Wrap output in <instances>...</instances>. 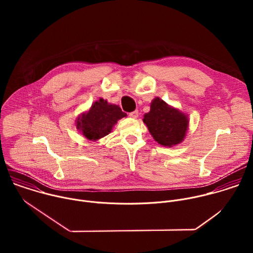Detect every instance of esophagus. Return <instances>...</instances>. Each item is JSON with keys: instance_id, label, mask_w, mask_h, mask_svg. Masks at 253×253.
Wrapping results in <instances>:
<instances>
[{"instance_id": "esophagus-1", "label": "esophagus", "mask_w": 253, "mask_h": 253, "mask_svg": "<svg viewBox=\"0 0 253 253\" xmlns=\"http://www.w3.org/2000/svg\"><path fill=\"white\" fill-rule=\"evenodd\" d=\"M129 116H130L131 118L136 119V118H138L139 113H138V111H137V110H135V111H133V112H130V113H129Z\"/></svg>"}]
</instances>
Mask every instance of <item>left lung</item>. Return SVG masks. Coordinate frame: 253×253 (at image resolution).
I'll return each instance as SVG.
<instances>
[{
  "mask_svg": "<svg viewBox=\"0 0 253 253\" xmlns=\"http://www.w3.org/2000/svg\"><path fill=\"white\" fill-rule=\"evenodd\" d=\"M143 122L155 141L167 147L182 142L188 128L187 116L159 98L152 101L150 112L144 115Z\"/></svg>",
  "mask_w": 253,
  "mask_h": 253,
  "instance_id": "1",
  "label": "left lung"
}]
</instances>
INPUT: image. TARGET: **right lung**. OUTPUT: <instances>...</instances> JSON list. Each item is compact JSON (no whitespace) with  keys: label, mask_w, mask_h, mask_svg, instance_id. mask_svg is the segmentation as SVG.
I'll use <instances>...</instances> for the list:
<instances>
[{"label":"right lung","mask_w":253,"mask_h":253,"mask_svg":"<svg viewBox=\"0 0 253 253\" xmlns=\"http://www.w3.org/2000/svg\"><path fill=\"white\" fill-rule=\"evenodd\" d=\"M127 114L122 112L117 105L108 104L102 98L96 101L90 110L77 120V128L83 135L92 141L98 140L109 134L117 121Z\"/></svg>","instance_id":"1"}]
</instances>
